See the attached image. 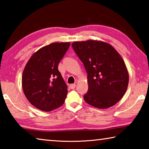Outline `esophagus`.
Returning a JSON list of instances; mask_svg holds the SVG:
<instances>
[{
    "mask_svg": "<svg viewBox=\"0 0 149 149\" xmlns=\"http://www.w3.org/2000/svg\"><path fill=\"white\" fill-rule=\"evenodd\" d=\"M75 86H76V85H75V84H70V89H75Z\"/></svg>",
    "mask_w": 149,
    "mask_h": 149,
    "instance_id": "34e87169",
    "label": "esophagus"
}]
</instances>
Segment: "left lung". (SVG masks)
I'll return each instance as SVG.
<instances>
[{"instance_id":"1","label":"left lung","mask_w":149,"mask_h":149,"mask_svg":"<svg viewBox=\"0 0 149 149\" xmlns=\"http://www.w3.org/2000/svg\"><path fill=\"white\" fill-rule=\"evenodd\" d=\"M72 46L87 73L85 101L100 109L119 102L127 90L129 73L117 50L108 42L93 39L75 41Z\"/></svg>"}]
</instances>
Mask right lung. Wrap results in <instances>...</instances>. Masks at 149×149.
I'll return each instance as SVG.
<instances>
[{"label":"right lung","mask_w":149,"mask_h":149,"mask_svg":"<svg viewBox=\"0 0 149 149\" xmlns=\"http://www.w3.org/2000/svg\"><path fill=\"white\" fill-rule=\"evenodd\" d=\"M70 42H52L33 54L22 77L24 95L35 108L50 112L64 104L68 86L58 66L69 49Z\"/></svg>","instance_id":"obj_1"}]
</instances>
